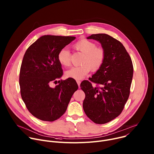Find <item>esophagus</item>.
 <instances>
[{
    "instance_id": "34e87169",
    "label": "esophagus",
    "mask_w": 154,
    "mask_h": 154,
    "mask_svg": "<svg viewBox=\"0 0 154 154\" xmlns=\"http://www.w3.org/2000/svg\"><path fill=\"white\" fill-rule=\"evenodd\" d=\"M77 84H78L79 87L80 88V83H81V82H80V80H77Z\"/></svg>"
}]
</instances>
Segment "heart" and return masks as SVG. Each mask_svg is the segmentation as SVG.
Instances as JSON below:
<instances>
[{"label": "heart", "instance_id": "heart-1", "mask_svg": "<svg viewBox=\"0 0 154 154\" xmlns=\"http://www.w3.org/2000/svg\"><path fill=\"white\" fill-rule=\"evenodd\" d=\"M74 48L84 54L81 63L82 64L68 70L65 72L66 77L81 80L90 72L91 69L94 72L102 67L105 58V52L102 48L97 47L95 42L87 39H82L75 44ZM57 60L63 66H69L71 59L68 49L63 48L58 52Z\"/></svg>", "mask_w": 154, "mask_h": 154}]
</instances>
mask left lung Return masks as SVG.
Segmentation results:
<instances>
[{
  "instance_id": "left-lung-1",
  "label": "left lung",
  "mask_w": 154,
  "mask_h": 154,
  "mask_svg": "<svg viewBox=\"0 0 154 154\" xmlns=\"http://www.w3.org/2000/svg\"><path fill=\"white\" fill-rule=\"evenodd\" d=\"M100 42L105 52L102 67L88 80L80 84L85 94L83 108L86 116L96 124L112 121L122 112L130 92L134 67L122 44L105 33L87 38ZM91 82L96 83L93 87Z\"/></svg>"
}]
</instances>
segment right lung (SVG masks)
Listing matches in <instances>:
<instances>
[{
  "label": "right lung",
  "instance_id": "obj_1",
  "mask_svg": "<svg viewBox=\"0 0 154 154\" xmlns=\"http://www.w3.org/2000/svg\"><path fill=\"white\" fill-rule=\"evenodd\" d=\"M75 39L74 36L45 35L27 49L19 73L20 95L29 112L36 118L52 122L66 112L78 89L74 80H58L63 75L57 60L58 52Z\"/></svg>",
  "mask_w": 154,
  "mask_h": 154
}]
</instances>
